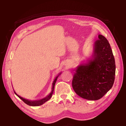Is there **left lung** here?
Listing matches in <instances>:
<instances>
[{"label":"left lung","mask_w":126,"mask_h":126,"mask_svg":"<svg viewBox=\"0 0 126 126\" xmlns=\"http://www.w3.org/2000/svg\"><path fill=\"white\" fill-rule=\"evenodd\" d=\"M92 58L79 65L72 80V87L83 98L99 99L112 88L116 73L115 60L109 42L102 35L94 44Z\"/></svg>","instance_id":"obj_1"}]
</instances>
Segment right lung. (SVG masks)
I'll return each mask as SVG.
<instances>
[{
	"label": "right lung",
	"mask_w": 126,
	"mask_h": 126,
	"mask_svg": "<svg viewBox=\"0 0 126 126\" xmlns=\"http://www.w3.org/2000/svg\"><path fill=\"white\" fill-rule=\"evenodd\" d=\"M61 73L59 74V75L56 77L55 78V79L53 81V84H52V92H51V93L49 94L48 95H47L46 97L44 98L41 99L40 100H38V101H31V100H28V99H26L25 98H23L21 97L19 95H18L15 92L14 93L16 94L18 96L19 98H20L22 100V101L24 102L25 103H26L29 106H39L42 105V104H44L45 102H46L47 101H48L49 99H50V98L52 97V95L53 94V91H54V86H55V83H56V81L57 80V78H58V76L60 75Z\"/></svg>",
	"instance_id": "add662e5"
}]
</instances>
